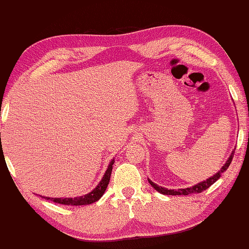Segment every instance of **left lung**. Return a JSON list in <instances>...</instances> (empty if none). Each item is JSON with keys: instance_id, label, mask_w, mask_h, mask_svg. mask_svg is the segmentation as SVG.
I'll return each mask as SVG.
<instances>
[{"instance_id": "obj_1", "label": "left lung", "mask_w": 249, "mask_h": 249, "mask_svg": "<svg viewBox=\"0 0 249 249\" xmlns=\"http://www.w3.org/2000/svg\"><path fill=\"white\" fill-rule=\"evenodd\" d=\"M233 153H234V151H232L231 155H230V157L228 158V160H226L225 164L223 165L222 168L217 172L216 174H213V177L208 178L207 180H203L201 181V182H198L197 185H194L192 187H188V188H180V189H168V188H164V187H160L158 186L157 183L152 182L151 180L149 179L148 178V181L149 183L151 185L153 188H155L157 192L160 193V194L162 195H190V194H196V193H202L203 190L208 189L211 185H213L214 182H216L217 180L219 179L220 177H222V174L225 172L226 170H228L230 164H231L232 161V158H233Z\"/></svg>"}]
</instances>
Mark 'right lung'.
Listing matches in <instances>:
<instances>
[{"label": "right lung", "instance_id": "right-lung-1", "mask_svg": "<svg viewBox=\"0 0 249 249\" xmlns=\"http://www.w3.org/2000/svg\"><path fill=\"white\" fill-rule=\"evenodd\" d=\"M114 158L112 159L109 162L108 167L104 174L103 179L100 180V182L98 183V186L94 188L92 192L88 193V194L82 195V196H77V197H47V196H41L45 199H50V201H53L55 203H60V204H64V205H87V204H91L97 202L101 196L104 195L105 190L107 188L109 183V179H110V174H112V168H113V164H114Z\"/></svg>", "mask_w": 249, "mask_h": 249}]
</instances>
